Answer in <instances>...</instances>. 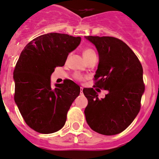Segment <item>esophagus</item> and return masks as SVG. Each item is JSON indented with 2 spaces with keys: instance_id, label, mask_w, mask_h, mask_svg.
Listing matches in <instances>:
<instances>
[{
  "instance_id": "esophagus-1",
  "label": "esophagus",
  "mask_w": 159,
  "mask_h": 159,
  "mask_svg": "<svg viewBox=\"0 0 159 159\" xmlns=\"http://www.w3.org/2000/svg\"><path fill=\"white\" fill-rule=\"evenodd\" d=\"M80 94H83V87H81V92H80Z\"/></svg>"
}]
</instances>
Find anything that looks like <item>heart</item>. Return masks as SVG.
I'll list each match as a JSON object with an SVG mask.
<instances>
[{"mask_svg":"<svg viewBox=\"0 0 159 159\" xmlns=\"http://www.w3.org/2000/svg\"><path fill=\"white\" fill-rule=\"evenodd\" d=\"M83 56L84 59L86 60V61H89V59H91L94 57H97V56H96L95 52H94V50L91 48H84L83 51ZM75 78L77 80H81L82 77L79 75H75Z\"/></svg>","mask_w":159,"mask_h":159,"instance_id":"obj_1","label":"heart"}]
</instances>
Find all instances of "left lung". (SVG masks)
<instances>
[{
	"mask_svg": "<svg viewBox=\"0 0 159 159\" xmlns=\"http://www.w3.org/2000/svg\"><path fill=\"white\" fill-rule=\"evenodd\" d=\"M86 38L99 54L93 88L83 89L88 100L86 120L97 133L115 135L125 130L140 111L144 92L142 66L134 51L117 38ZM100 89L108 91L101 99L97 94Z\"/></svg>",
	"mask_w": 159,
	"mask_h": 159,
	"instance_id": "1",
	"label": "left lung"
}]
</instances>
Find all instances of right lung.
I'll list each match as a JSON object with an SVG mask.
<instances>
[{
    "mask_svg": "<svg viewBox=\"0 0 159 159\" xmlns=\"http://www.w3.org/2000/svg\"><path fill=\"white\" fill-rule=\"evenodd\" d=\"M81 37L49 33L27 45L14 70L15 101L25 123L40 134H52L65 125L67 114L80 86L71 80L51 84L56 67L65 65L69 53L81 43Z\"/></svg>",
    "mask_w": 159,
    "mask_h": 159,
    "instance_id": "add662e5",
    "label": "right lung"
}]
</instances>
